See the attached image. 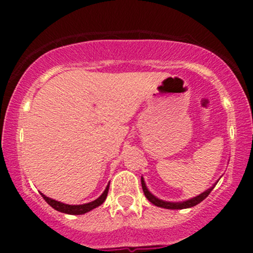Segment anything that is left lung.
Listing matches in <instances>:
<instances>
[{"label":"left lung","instance_id":"obj_1","mask_svg":"<svg viewBox=\"0 0 253 253\" xmlns=\"http://www.w3.org/2000/svg\"><path fill=\"white\" fill-rule=\"evenodd\" d=\"M141 187H143V191H144L145 196H146V199L149 200L150 202H152L153 205L157 206V207L167 208V210H184V208L194 207V206H196L197 203H200L201 201H203V200H205L206 197L210 195L211 191L213 190V188H214V187L210 188V189L206 190L205 193L200 194L199 196L193 197V199L188 200V201H184V202H167V201H163V200L157 199L156 196H153L152 194H151L150 191L147 190L146 184H145V182H144L143 178H141Z\"/></svg>","mask_w":253,"mask_h":253}]
</instances>
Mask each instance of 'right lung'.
Instances as JSON below:
<instances>
[{"instance_id": "add662e5", "label": "right lung", "mask_w": 253, "mask_h": 253, "mask_svg": "<svg viewBox=\"0 0 253 253\" xmlns=\"http://www.w3.org/2000/svg\"><path fill=\"white\" fill-rule=\"evenodd\" d=\"M108 189H109V184L107 185L106 190L103 191L102 195L98 197V199L95 200V201L85 203V205H78V206L65 205V203L58 202V201H56V200H52V199H50V197L45 196L43 194H42V196L43 197V200H45V201L47 202L52 208H54L56 211H62V213H66V214H75V215H80V214L88 213V211L102 205V203L104 202V200H106L107 195H108Z\"/></svg>"}]
</instances>
